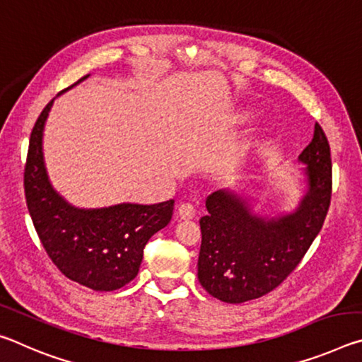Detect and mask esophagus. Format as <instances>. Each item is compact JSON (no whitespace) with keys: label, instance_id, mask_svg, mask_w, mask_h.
<instances>
[{"label":"esophagus","instance_id":"34e87169","mask_svg":"<svg viewBox=\"0 0 362 362\" xmlns=\"http://www.w3.org/2000/svg\"><path fill=\"white\" fill-rule=\"evenodd\" d=\"M194 216H196V209H194L193 204H189V203L180 204V207H179V217L182 220H189V218H193Z\"/></svg>","mask_w":362,"mask_h":362}]
</instances>
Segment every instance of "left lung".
<instances>
[{"label":"left lung","mask_w":362,"mask_h":362,"mask_svg":"<svg viewBox=\"0 0 362 362\" xmlns=\"http://www.w3.org/2000/svg\"><path fill=\"white\" fill-rule=\"evenodd\" d=\"M303 192L291 212L269 216L240 189L207 196L201 217L198 279L226 303H243L272 292L293 272L321 231L332 193V163L324 131L315 124L310 145L300 153Z\"/></svg>","instance_id":"1"}]
</instances>
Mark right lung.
Listing matches in <instances>:
<instances>
[{
	"label": "right lung",
	"instance_id": "right-lung-1",
	"mask_svg": "<svg viewBox=\"0 0 362 362\" xmlns=\"http://www.w3.org/2000/svg\"><path fill=\"white\" fill-rule=\"evenodd\" d=\"M54 100L42 110L30 136L23 175L30 217L47 255L66 278L93 291H116L137 276L145 244L170 222L174 199L93 209L69 203L49 180L42 153V134Z\"/></svg>",
	"mask_w": 362,
	"mask_h": 362
}]
</instances>
